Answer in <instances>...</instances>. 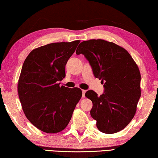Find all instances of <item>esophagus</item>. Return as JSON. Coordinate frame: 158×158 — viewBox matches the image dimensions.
I'll return each instance as SVG.
<instances>
[{
    "mask_svg": "<svg viewBox=\"0 0 158 158\" xmlns=\"http://www.w3.org/2000/svg\"><path fill=\"white\" fill-rule=\"evenodd\" d=\"M82 97H85V92H86V90L82 89Z\"/></svg>",
    "mask_w": 158,
    "mask_h": 158,
    "instance_id": "esophagus-1",
    "label": "esophagus"
}]
</instances>
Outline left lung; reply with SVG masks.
Returning <instances> with one entry per match:
<instances>
[{
    "label": "left lung",
    "mask_w": 158,
    "mask_h": 158,
    "mask_svg": "<svg viewBox=\"0 0 158 158\" xmlns=\"http://www.w3.org/2000/svg\"><path fill=\"white\" fill-rule=\"evenodd\" d=\"M77 55H84L94 76L104 82V93L99 97L88 90L85 97L92 102L90 110L98 130L114 134L132 120L141 97V73L136 62L125 49L102 39L80 44Z\"/></svg>",
    "instance_id": "1"
}]
</instances>
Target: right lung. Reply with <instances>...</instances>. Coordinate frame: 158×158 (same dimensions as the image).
<instances>
[{"instance_id":"1","label":"right lung","mask_w":158,"mask_h":158,"mask_svg":"<svg viewBox=\"0 0 158 158\" xmlns=\"http://www.w3.org/2000/svg\"><path fill=\"white\" fill-rule=\"evenodd\" d=\"M79 43L41 46L31 52L23 64L17 84L22 109L31 123L44 132L64 130L82 97L80 88L59 83L65 77V66Z\"/></svg>"}]
</instances>
